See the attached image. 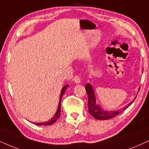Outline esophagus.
<instances>
[{"label":"esophagus","instance_id":"34e87169","mask_svg":"<svg viewBox=\"0 0 149 149\" xmlns=\"http://www.w3.org/2000/svg\"><path fill=\"white\" fill-rule=\"evenodd\" d=\"M73 81L75 84H79L80 82V79L78 76H75V77L73 79Z\"/></svg>","mask_w":149,"mask_h":149}]
</instances>
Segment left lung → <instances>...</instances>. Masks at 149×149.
<instances>
[{"label":"left lung","instance_id":"1","mask_svg":"<svg viewBox=\"0 0 149 149\" xmlns=\"http://www.w3.org/2000/svg\"><path fill=\"white\" fill-rule=\"evenodd\" d=\"M85 88H86V91L87 93V95H88V112L90 113V114L92 115L93 117L98 120H108L115 117V116H117L119 113L122 112L123 111L125 110L127 107L130 106V105L134 102L135 99H136L134 98V100H133L132 102H131L130 104H128V106H127L125 108H123L121 109H120V110H117L108 111L104 110V109L102 108V107H101L100 105L97 104L96 97H95V94L92 85L89 84V83H87L86 84V86H85Z\"/></svg>","mask_w":149,"mask_h":149}]
</instances>
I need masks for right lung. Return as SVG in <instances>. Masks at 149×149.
<instances>
[{
    "label": "right lung",
    "instance_id": "obj_1",
    "mask_svg": "<svg viewBox=\"0 0 149 149\" xmlns=\"http://www.w3.org/2000/svg\"><path fill=\"white\" fill-rule=\"evenodd\" d=\"M68 86H69V84L65 85V86L63 87L62 90H61L60 98H59V103H58V108H57L56 112V113H55V114L54 115V116H53V117L50 120H47V121H45V122H42V123H34L35 125H45V126L50 125L54 123L56 121L57 119H58V118L60 117V116H61V100H62L63 95H64L65 91L67 90V88H68Z\"/></svg>",
    "mask_w": 149,
    "mask_h": 149
}]
</instances>
